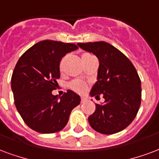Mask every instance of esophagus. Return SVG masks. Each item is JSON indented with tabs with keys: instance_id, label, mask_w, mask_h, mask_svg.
Listing matches in <instances>:
<instances>
[{
	"instance_id": "1",
	"label": "esophagus",
	"mask_w": 159,
	"mask_h": 159,
	"mask_svg": "<svg viewBox=\"0 0 159 159\" xmlns=\"http://www.w3.org/2000/svg\"><path fill=\"white\" fill-rule=\"evenodd\" d=\"M86 101H87V98H83V97L81 98V103H84V102H86Z\"/></svg>"
}]
</instances>
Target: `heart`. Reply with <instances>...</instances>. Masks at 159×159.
Wrapping results in <instances>:
<instances>
[{
	"mask_svg": "<svg viewBox=\"0 0 159 159\" xmlns=\"http://www.w3.org/2000/svg\"><path fill=\"white\" fill-rule=\"evenodd\" d=\"M91 55H89V54H84L82 56V60H83V63H85L87 61H88V59L90 58ZM65 59H63L61 62V69L62 68V66H63V63H64ZM69 87H70V89H72L73 91L76 92V93H85L86 90L88 89V86L85 83H82V82H80L78 80H74V81H71L70 83H69Z\"/></svg>",
	"mask_w": 159,
	"mask_h": 159,
	"instance_id": "obj_1",
	"label": "heart"
}]
</instances>
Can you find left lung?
<instances>
[{
	"label": "left lung",
	"instance_id": "8db88e82",
	"mask_svg": "<svg viewBox=\"0 0 159 159\" xmlns=\"http://www.w3.org/2000/svg\"><path fill=\"white\" fill-rule=\"evenodd\" d=\"M83 50L97 56L99 61L98 82L90 95L105 99L96 103L94 113L89 117L91 127L106 135L126 128L136 118L142 100L141 80L130 60L110 43L99 41L78 43Z\"/></svg>",
	"mask_w": 159,
	"mask_h": 159
}]
</instances>
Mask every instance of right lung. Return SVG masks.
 <instances>
[{
  "mask_svg": "<svg viewBox=\"0 0 159 159\" xmlns=\"http://www.w3.org/2000/svg\"><path fill=\"white\" fill-rule=\"evenodd\" d=\"M78 49L75 43L43 40L21 56L11 76L14 103L23 121L32 130L55 133L66 125L71 110L81 98L71 90L53 95L60 77V62Z\"/></svg>",
  "mask_w": 159,
  "mask_h": 159,
  "instance_id": "right-lung-1",
  "label": "right lung"
}]
</instances>
